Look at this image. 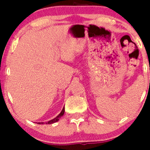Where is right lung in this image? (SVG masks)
I'll return each instance as SVG.
<instances>
[{
    "label": "right lung",
    "mask_w": 150,
    "mask_h": 150,
    "mask_svg": "<svg viewBox=\"0 0 150 150\" xmlns=\"http://www.w3.org/2000/svg\"><path fill=\"white\" fill-rule=\"evenodd\" d=\"M64 114V107H63V109H62V112H61L59 113V114L57 116V117H55V118H54V119H52V120H49V121H48V122H38V124H43V123H46V124H52V123H54V122H57L59 120L60 118H61L63 116V115Z\"/></svg>",
    "instance_id": "obj_1"
}]
</instances>
